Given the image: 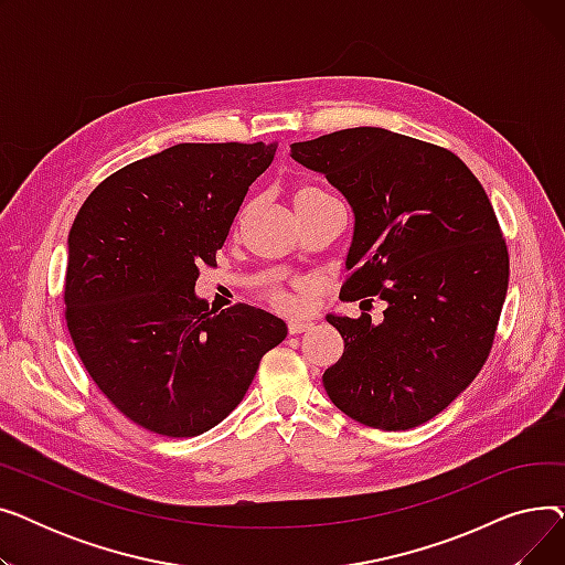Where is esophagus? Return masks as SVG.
<instances>
[{
	"label": "esophagus",
	"instance_id": "34e87169",
	"mask_svg": "<svg viewBox=\"0 0 565 565\" xmlns=\"http://www.w3.org/2000/svg\"><path fill=\"white\" fill-rule=\"evenodd\" d=\"M311 320H305V318H290L288 320V332L290 334H302V332H307L309 328H311Z\"/></svg>",
	"mask_w": 565,
	"mask_h": 565
}]
</instances>
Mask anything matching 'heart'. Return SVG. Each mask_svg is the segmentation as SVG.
I'll use <instances>...</instances> for the list:
<instances>
[{
  "mask_svg": "<svg viewBox=\"0 0 565 565\" xmlns=\"http://www.w3.org/2000/svg\"><path fill=\"white\" fill-rule=\"evenodd\" d=\"M322 190H318V188H305V190H300L298 192V196H307V194H320ZM298 196H295V199H298ZM273 302L279 307V309H298V300H295V298H290V295H286V292H273Z\"/></svg>",
  "mask_w": 565,
  "mask_h": 565,
  "instance_id": "1",
  "label": "heart"
}]
</instances>
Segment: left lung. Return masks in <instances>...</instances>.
<instances>
[{
  "label": "left lung",
  "instance_id": "1",
  "mask_svg": "<svg viewBox=\"0 0 565 565\" xmlns=\"http://www.w3.org/2000/svg\"><path fill=\"white\" fill-rule=\"evenodd\" d=\"M290 156L352 207L341 300L387 305L382 322L328 313L345 348L324 392L364 426L417 428L469 387L492 348L509 288L492 203L447 148L384 128L298 141Z\"/></svg>",
  "mask_w": 565,
  "mask_h": 565
}]
</instances>
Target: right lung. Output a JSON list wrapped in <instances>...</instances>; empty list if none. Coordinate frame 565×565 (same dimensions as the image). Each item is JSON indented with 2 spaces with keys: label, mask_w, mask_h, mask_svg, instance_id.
I'll return each mask as SVG.
<instances>
[{
  "label": "right lung",
  "mask_w": 565,
  "mask_h": 565,
  "mask_svg": "<svg viewBox=\"0 0 565 565\" xmlns=\"http://www.w3.org/2000/svg\"><path fill=\"white\" fill-rule=\"evenodd\" d=\"M273 143H175L103 181L68 233L66 322L98 390L137 426L194 437L237 407L286 322L194 292Z\"/></svg>",
  "instance_id": "obj_1"
}]
</instances>
